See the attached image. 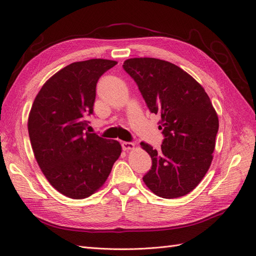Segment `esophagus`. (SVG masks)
<instances>
[{
    "label": "esophagus",
    "instance_id": "34e87169",
    "mask_svg": "<svg viewBox=\"0 0 256 256\" xmlns=\"http://www.w3.org/2000/svg\"><path fill=\"white\" fill-rule=\"evenodd\" d=\"M122 147L124 150L128 152V150H131L134 148V143H132V142H122Z\"/></svg>",
    "mask_w": 256,
    "mask_h": 256
}]
</instances>
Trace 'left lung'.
Listing matches in <instances>:
<instances>
[{
  "instance_id": "1",
  "label": "left lung",
  "mask_w": 256,
  "mask_h": 256,
  "mask_svg": "<svg viewBox=\"0 0 256 256\" xmlns=\"http://www.w3.org/2000/svg\"><path fill=\"white\" fill-rule=\"evenodd\" d=\"M122 68L138 84L152 113L160 116L161 150L142 142L152 166L143 182L154 194L176 198L203 180L212 161L219 120L202 85L182 68L154 58H134Z\"/></svg>"
}]
</instances>
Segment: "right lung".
Listing matches in <instances>:
<instances>
[{
  "label": "right lung",
  "instance_id": "add662e5",
  "mask_svg": "<svg viewBox=\"0 0 256 256\" xmlns=\"http://www.w3.org/2000/svg\"><path fill=\"white\" fill-rule=\"evenodd\" d=\"M118 62H76L53 74L30 108L28 129L34 156L54 189L70 198L90 196L102 187L120 144L85 131L92 114L96 85Z\"/></svg>",
  "mask_w": 256,
  "mask_h": 256
}]
</instances>
